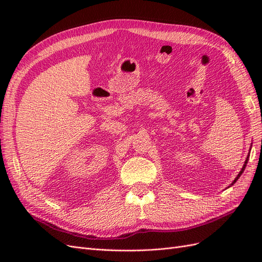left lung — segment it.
Wrapping results in <instances>:
<instances>
[{
	"mask_svg": "<svg viewBox=\"0 0 262 262\" xmlns=\"http://www.w3.org/2000/svg\"><path fill=\"white\" fill-rule=\"evenodd\" d=\"M247 163H248V157H247V158H246V161H245V164H244V166H243V168H242V170L239 171V173H238V175H237V177L235 178V180L233 181V184H232V185H234V184H235V182H236L237 180H238V178L241 177V175H242V173L244 172V170H245V167H246V165H247Z\"/></svg>",
	"mask_w": 262,
	"mask_h": 262,
	"instance_id": "8db88e82",
	"label": "left lung"
}]
</instances>
